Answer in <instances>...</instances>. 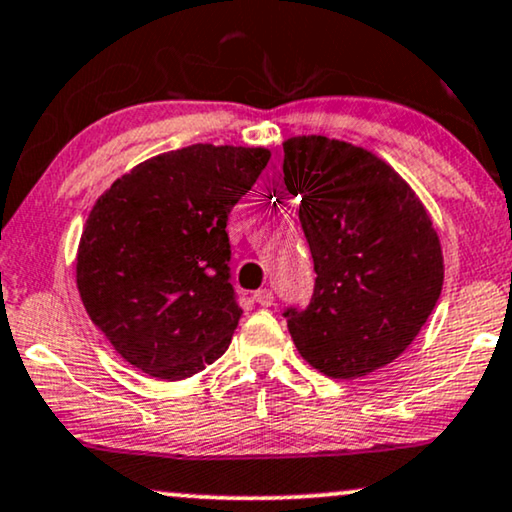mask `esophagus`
<instances>
[{"label":"esophagus","mask_w":512,"mask_h":512,"mask_svg":"<svg viewBox=\"0 0 512 512\" xmlns=\"http://www.w3.org/2000/svg\"><path fill=\"white\" fill-rule=\"evenodd\" d=\"M252 300H255L257 304H260V307H271V304H274V293H271L269 288L257 290V293L252 295Z\"/></svg>","instance_id":"obj_1"}]
</instances>
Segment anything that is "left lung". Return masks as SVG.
Here are the masks:
<instances>
[{"label":"left lung","instance_id":"8db88e82","mask_svg":"<svg viewBox=\"0 0 512 512\" xmlns=\"http://www.w3.org/2000/svg\"><path fill=\"white\" fill-rule=\"evenodd\" d=\"M283 153L316 271L307 309L283 312L288 331L316 371L361 378L397 359L435 309L439 236L411 186L366 148L309 134Z\"/></svg>","mask_w":512,"mask_h":512}]
</instances>
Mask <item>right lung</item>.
Listing matches in <instances>:
<instances>
[{
	"instance_id": "1",
	"label": "right lung",
	"mask_w": 512,
	"mask_h": 512,
	"mask_svg": "<svg viewBox=\"0 0 512 512\" xmlns=\"http://www.w3.org/2000/svg\"><path fill=\"white\" fill-rule=\"evenodd\" d=\"M269 158L262 146L193 144L137 165L96 200L77 290L127 364L184 380L226 352L243 314L226 222Z\"/></svg>"
}]
</instances>
